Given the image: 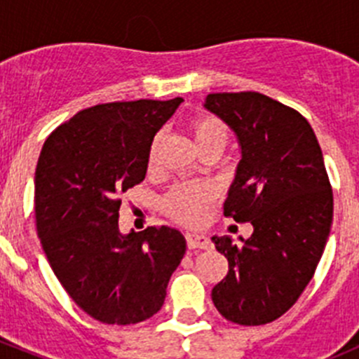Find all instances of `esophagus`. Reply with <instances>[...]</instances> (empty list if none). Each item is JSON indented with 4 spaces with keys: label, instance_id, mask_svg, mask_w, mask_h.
<instances>
[{
    "label": "esophagus",
    "instance_id": "34e87169",
    "mask_svg": "<svg viewBox=\"0 0 359 359\" xmlns=\"http://www.w3.org/2000/svg\"><path fill=\"white\" fill-rule=\"evenodd\" d=\"M186 240H187V247L191 250H208L212 247V241L208 240L206 236H203V234H196V233H187L186 234Z\"/></svg>",
    "mask_w": 359,
    "mask_h": 359
}]
</instances>
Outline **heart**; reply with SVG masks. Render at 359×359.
Instances as JSON below:
<instances>
[{
    "mask_svg": "<svg viewBox=\"0 0 359 359\" xmlns=\"http://www.w3.org/2000/svg\"><path fill=\"white\" fill-rule=\"evenodd\" d=\"M189 128L200 153L210 149L222 153L227 144V130L219 118L206 114L198 116L191 121ZM159 146H161V135H156L151 142L149 159H147L149 168H153L154 163H156ZM215 196V187L208 182L177 184L163 198V206H165L166 213L179 222L194 224L201 220V217L210 208Z\"/></svg>",
    "mask_w": 359,
    "mask_h": 359,
    "instance_id": "heart-1",
    "label": "heart"
}]
</instances>
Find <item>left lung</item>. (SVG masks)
<instances>
[{"mask_svg": "<svg viewBox=\"0 0 359 359\" xmlns=\"http://www.w3.org/2000/svg\"><path fill=\"white\" fill-rule=\"evenodd\" d=\"M205 107L233 130L241 151L224 215L253 226L238 243L212 238L229 262L212 300L233 323H271L307 287L330 234L334 194L323 153L300 112L262 93H210Z\"/></svg>", "mask_w": 359, "mask_h": 359, "instance_id": "1", "label": "left lung"}]
</instances>
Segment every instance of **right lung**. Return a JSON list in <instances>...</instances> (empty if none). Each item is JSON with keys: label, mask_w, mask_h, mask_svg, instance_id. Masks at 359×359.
I'll return each mask as SVG.
<instances>
[{"label": "right lung", "mask_w": 359, "mask_h": 359, "mask_svg": "<svg viewBox=\"0 0 359 359\" xmlns=\"http://www.w3.org/2000/svg\"><path fill=\"white\" fill-rule=\"evenodd\" d=\"M184 100L88 107L50 133L34 175L38 236L72 300L100 323L161 309L186 238L168 226L121 234V194L146 179L151 142Z\"/></svg>", "instance_id": "obj_1"}]
</instances>
